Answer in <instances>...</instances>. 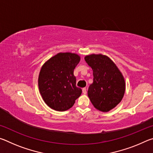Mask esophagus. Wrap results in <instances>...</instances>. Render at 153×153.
Masks as SVG:
<instances>
[{"mask_svg":"<svg viewBox=\"0 0 153 153\" xmlns=\"http://www.w3.org/2000/svg\"><path fill=\"white\" fill-rule=\"evenodd\" d=\"M82 92H83V94H86L87 91H86V88H84L82 89Z\"/></svg>","mask_w":153,"mask_h":153,"instance_id":"34e87169","label":"esophagus"}]
</instances>
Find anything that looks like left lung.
Masks as SVG:
<instances>
[{
  "label": "left lung",
  "instance_id": "obj_1",
  "mask_svg": "<svg viewBox=\"0 0 153 153\" xmlns=\"http://www.w3.org/2000/svg\"><path fill=\"white\" fill-rule=\"evenodd\" d=\"M85 61L93 71L88 96L97 109L108 112L121 102L126 90L122 74L111 59L101 54L87 55Z\"/></svg>",
  "mask_w": 153,
  "mask_h": 153
}]
</instances>
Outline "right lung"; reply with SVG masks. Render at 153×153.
<instances>
[{
  "label": "right lung",
  "instance_id": "right-lung-1",
  "mask_svg": "<svg viewBox=\"0 0 153 153\" xmlns=\"http://www.w3.org/2000/svg\"><path fill=\"white\" fill-rule=\"evenodd\" d=\"M80 61L75 53H59L46 62L40 69L38 88L49 107L58 111L68 110L82 94L76 86L74 71Z\"/></svg>",
  "mask_w": 153,
  "mask_h": 153
}]
</instances>
